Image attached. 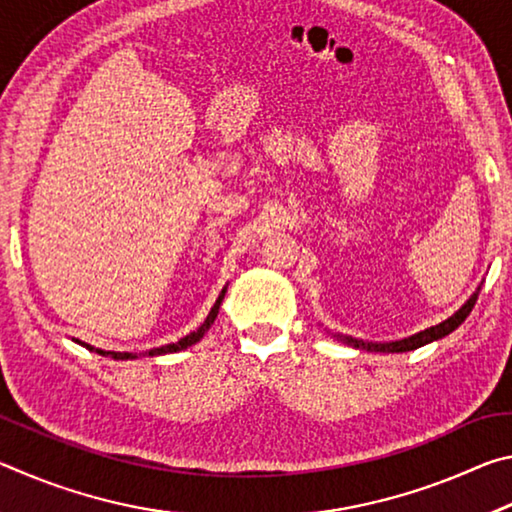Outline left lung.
Masks as SVG:
<instances>
[{"label":"left lung","instance_id":"1","mask_svg":"<svg viewBox=\"0 0 512 512\" xmlns=\"http://www.w3.org/2000/svg\"><path fill=\"white\" fill-rule=\"evenodd\" d=\"M476 298H479V289H476L470 300L465 302V305L456 311L454 316H449L447 320H443V323L433 325V327H427L424 332H418L409 336V339H402V341H391V343H366V341H359V339H352V336H343V334H334L336 339L352 345V348L357 350H368V352H411V350H418L422 348V345H427L431 341H438L443 339V336L452 334L454 329L463 323V320L470 316V311L474 309L476 305Z\"/></svg>","mask_w":512,"mask_h":512}]
</instances>
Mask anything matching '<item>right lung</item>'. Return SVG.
<instances>
[{"label": "right lung", "mask_w": 512, "mask_h": 512, "mask_svg": "<svg viewBox=\"0 0 512 512\" xmlns=\"http://www.w3.org/2000/svg\"><path fill=\"white\" fill-rule=\"evenodd\" d=\"M225 289L223 287V291H221V296L216 298V302H214V307L210 309V314H207V318L203 320V325L198 327V329H194V332H189L187 336H183V339L180 341H176V343H169V345H162V348H153V350H149L146 354H149V357H158V354H171V352H180V350H187V348H192L194 343H198L205 336V332L207 329L212 327V323L216 320V314H219V307H221V302H223V296H225ZM76 343H81V341H76ZM81 345H85V348L88 350H92V352H97V354H101V357H112V359H137V354L135 352H106V350H99V348H92V345H88V343H81Z\"/></svg>", "instance_id": "1"}]
</instances>
